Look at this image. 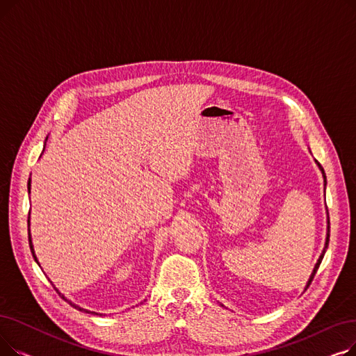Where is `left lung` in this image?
I'll return each mask as SVG.
<instances>
[{
  "label": "left lung",
  "mask_w": 356,
  "mask_h": 356,
  "mask_svg": "<svg viewBox=\"0 0 356 356\" xmlns=\"http://www.w3.org/2000/svg\"><path fill=\"white\" fill-rule=\"evenodd\" d=\"M316 161V164H317V167H319V170L322 172V176H323V183H325V189H326V175H325V170H323V167L321 165V163L317 161V160H314ZM329 213H327V228H326V241H325V247H323V251H322V254H321V257H319V259H317V263L314 264V268H313V271H312V274H310V277H309V280H307V283H306V287H305V290H307V287L310 286V283H312V280H313V277H314V274H316V271H317V268H319V266H321V263H322V259H323V257H325V252H326V250H327V245H329ZM220 306H223V305H220Z\"/></svg>",
  "instance_id": "1"
}]
</instances>
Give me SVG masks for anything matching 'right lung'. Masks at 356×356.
<instances>
[{
    "label": "right lung",
    "instance_id": "right-lung-1",
    "mask_svg": "<svg viewBox=\"0 0 356 356\" xmlns=\"http://www.w3.org/2000/svg\"><path fill=\"white\" fill-rule=\"evenodd\" d=\"M46 141H47V137H46ZM44 145H46V143H44ZM43 152H44V147H43ZM43 154V153H42ZM42 157V156H40ZM27 189H29V193H30V191H31V179H29V183H27ZM29 242H30V250H31V254H33V258H34V261L37 264H39V267H40V263H39V259H37V255H35V251H34V245H33V241H31V232H30V213H29ZM51 283V282H50ZM53 284V283H51ZM53 287H54V290L59 293V296L62 297V298H65V300L70 305V306H73L74 309H78V310H81V312H86V313H92V314H99V316H102V313H97V312H90V310H88V309H83V307H81V306H78V305H74V303H72L70 300H67V298L65 297V294H62L58 289H56V286L53 284Z\"/></svg>",
    "mask_w": 356,
    "mask_h": 356
}]
</instances>
